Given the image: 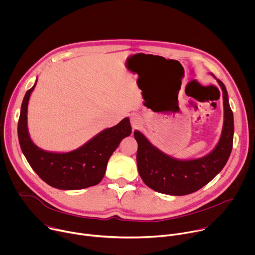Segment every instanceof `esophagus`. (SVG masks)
<instances>
[{
  "instance_id": "esophagus-1",
  "label": "esophagus",
  "mask_w": 255,
  "mask_h": 255,
  "mask_svg": "<svg viewBox=\"0 0 255 255\" xmlns=\"http://www.w3.org/2000/svg\"><path fill=\"white\" fill-rule=\"evenodd\" d=\"M130 122H131V125H132V128L133 129H137L140 124H141V119L138 115H132L131 116V119H130Z\"/></svg>"
}]
</instances>
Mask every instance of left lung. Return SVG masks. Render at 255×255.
I'll return each mask as SVG.
<instances>
[{
    "label": "left lung",
    "instance_id": "left-lung-1",
    "mask_svg": "<svg viewBox=\"0 0 255 255\" xmlns=\"http://www.w3.org/2000/svg\"><path fill=\"white\" fill-rule=\"evenodd\" d=\"M223 91L224 125L216 148L205 157L193 160H177L160 150L139 131H134L138 143L137 166L144 184L166 195L185 196L197 192L219 173L225 166L233 146L234 120L224 84L217 80Z\"/></svg>",
    "mask_w": 255,
    "mask_h": 255
}]
</instances>
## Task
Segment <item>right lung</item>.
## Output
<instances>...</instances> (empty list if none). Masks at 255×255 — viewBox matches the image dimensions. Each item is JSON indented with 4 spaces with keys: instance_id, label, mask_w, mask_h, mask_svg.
<instances>
[{
    "instance_id": "obj_1",
    "label": "right lung",
    "mask_w": 255,
    "mask_h": 255,
    "mask_svg": "<svg viewBox=\"0 0 255 255\" xmlns=\"http://www.w3.org/2000/svg\"><path fill=\"white\" fill-rule=\"evenodd\" d=\"M35 85L26 92L18 121L19 143L33 170L49 186L60 190H81L98 185L105 175L107 163L121 140L131 134L128 118L108 128L84 146L67 153L47 152L30 139L27 129V107Z\"/></svg>"
}]
</instances>
